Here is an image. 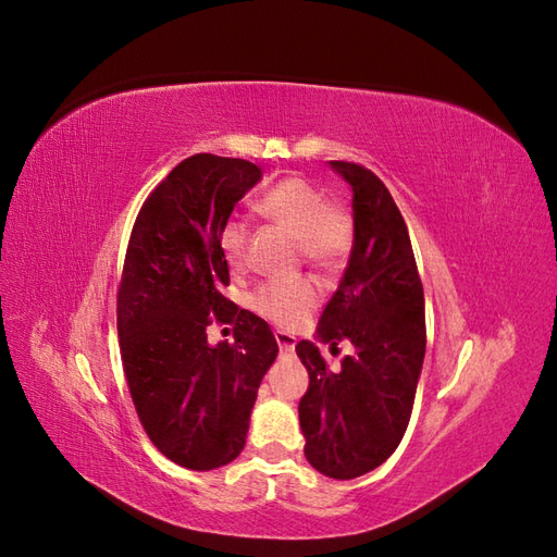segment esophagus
Listing matches in <instances>:
<instances>
[{"instance_id": "34e87169", "label": "esophagus", "mask_w": 557, "mask_h": 557, "mask_svg": "<svg viewBox=\"0 0 557 557\" xmlns=\"http://www.w3.org/2000/svg\"><path fill=\"white\" fill-rule=\"evenodd\" d=\"M274 336H276V344H278V348H281V352H293V350H295V344H297V339H295L293 334H288V332L278 330Z\"/></svg>"}]
</instances>
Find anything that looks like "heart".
Returning a JSON list of instances; mask_svg holds the SVG:
<instances>
[{"label":"heart","mask_w":557,"mask_h":557,"mask_svg":"<svg viewBox=\"0 0 557 557\" xmlns=\"http://www.w3.org/2000/svg\"><path fill=\"white\" fill-rule=\"evenodd\" d=\"M258 211L293 234L301 258L311 267L334 269L346 258L352 242L350 215L342 207L330 205L325 193L315 183L301 176L283 178L262 195ZM218 244H221L223 258L230 267H244L248 248L246 223L239 218H230L221 227ZM248 305L269 323L297 327L318 305V288L309 278L272 281L260 285L250 295Z\"/></svg>","instance_id":"obj_1"}]
</instances>
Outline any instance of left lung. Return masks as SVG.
Here are the masks:
<instances>
[{"mask_svg": "<svg viewBox=\"0 0 557 557\" xmlns=\"http://www.w3.org/2000/svg\"><path fill=\"white\" fill-rule=\"evenodd\" d=\"M352 190V250L339 288L318 320V342L348 339L356 356L330 372L313 342L295 346L309 372L299 399L305 455L330 479L383 465L407 432L425 358V297L407 223L383 181L356 162L332 160Z\"/></svg>", "mask_w": 557, "mask_h": 557, "instance_id": "left-lung-1", "label": "left lung"}]
</instances>
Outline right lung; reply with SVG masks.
<instances>
[{"label":"right lung","mask_w":557,"mask_h":557,"mask_svg":"<svg viewBox=\"0 0 557 557\" xmlns=\"http://www.w3.org/2000/svg\"><path fill=\"white\" fill-rule=\"evenodd\" d=\"M262 178L258 164L197 153L178 162L134 221L117 288V342L134 409L172 462L209 471L246 446L252 404L278 344L262 318L239 309L221 227ZM235 325L211 347L206 327Z\"/></svg>","instance_id":"obj_1"}]
</instances>
